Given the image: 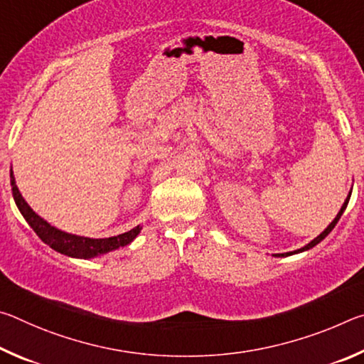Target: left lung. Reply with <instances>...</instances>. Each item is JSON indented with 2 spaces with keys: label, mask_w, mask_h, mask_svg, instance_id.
<instances>
[{
  "label": "left lung",
  "mask_w": 364,
  "mask_h": 364,
  "mask_svg": "<svg viewBox=\"0 0 364 364\" xmlns=\"http://www.w3.org/2000/svg\"><path fill=\"white\" fill-rule=\"evenodd\" d=\"M350 196H352V191H350V193H348V196H347V199H345V202H343V205H342V208H341V210H338V213H337V217L334 218V220H332L331 221V223H329V226L328 228H326V230L321 232V234H319V236H316L315 239H313V241L311 242H308L306 245H305V247H301V249H297V250H294V252H286V254H274L273 257H289V255H294V254H300V252H305V250H310V249H313V247H315V245L316 244H319V242H321L323 241V239L326 237V236H328V234L332 231V230H334V226L337 225V221L338 220H341V217H342V213H343V210H345V208H347V205H348V200H350Z\"/></svg>",
  "instance_id": "obj_1"
}]
</instances>
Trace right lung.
I'll list each match as a JSON object with an SVG mask.
<instances>
[{
	"label": "right lung",
	"instance_id": "obj_1",
	"mask_svg": "<svg viewBox=\"0 0 364 364\" xmlns=\"http://www.w3.org/2000/svg\"><path fill=\"white\" fill-rule=\"evenodd\" d=\"M11 186H12V197H14V202L22 217L26 218L30 228L36 232L43 242L48 244L49 247L54 249L59 254H64L72 258H95L107 254V252L117 250L120 247H125V245L132 244L134 237L141 232V226H134L133 230L119 234V236L112 237H104V239H93V237H85V236H77V234H70L65 231H60L58 228H54L48 223L45 218H41L38 213L32 210L26 199H23L19 188L16 184L14 173H12L11 168Z\"/></svg>",
	"mask_w": 364,
	"mask_h": 364
}]
</instances>
